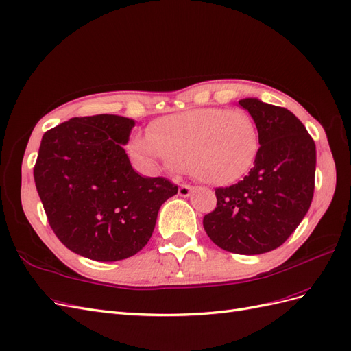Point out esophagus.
<instances>
[{"label": "esophagus", "mask_w": 351, "mask_h": 351, "mask_svg": "<svg viewBox=\"0 0 351 351\" xmlns=\"http://www.w3.org/2000/svg\"><path fill=\"white\" fill-rule=\"evenodd\" d=\"M192 192H193V187L189 186V184H182V186L178 187V195L183 196V197L189 196Z\"/></svg>", "instance_id": "obj_1"}]
</instances>
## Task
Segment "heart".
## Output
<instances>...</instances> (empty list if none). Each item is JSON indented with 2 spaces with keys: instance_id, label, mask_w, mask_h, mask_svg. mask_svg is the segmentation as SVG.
I'll return each instance as SVG.
<instances>
[{
  "instance_id": "b5f03b06",
  "label": "heart",
  "mask_w": 351,
  "mask_h": 351,
  "mask_svg": "<svg viewBox=\"0 0 351 351\" xmlns=\"http://www.w3.org/2000/svg\"><path fill=\"white\" fill-rule=\"evenodd\" d=\"M134 150L149 162L187 165L201 182L224 186L238 182L252 168L260 134L243 110L199 108L155 121L147 134L134 140Z\"/></svg>"
}]
</instances>
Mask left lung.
<instances>
[{"instance_id": "obj_1", "label": "left lung", "mask_w": 351, "mask_h": 351, "mask_svg": "<svg viewBox=\"0 0 351 351\" xmlns=\"http://www.w3.org/2000/svg\"><path fill=\"white\" fill-rule=\"evenodd\" d=\"M260 134V150L243 180L217 187L215 210L204 229L221 250L255 255L279 248L307 214L315 192L316 146L302 122L285 108L239 100Z\"/></svg>"}]
</instances>
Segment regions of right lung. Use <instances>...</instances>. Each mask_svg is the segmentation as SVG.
I'll return each mask as SVG.
<instances>
[{
	"mask_svg": "<svg viewBox=\"0 0 351 351\" xmlns=\"http://www.w3.org/2000/svg\"><path fill=\"white\" fill-rule=\"evenodd\" d=\"M134 121L118 115L72 118L43 136L34 167L38 195L59 241L82 257L118 261L149 242L160 205L178 187L141 177L122 145Z\"/></svg>",
	"mask_w": 351,
	"mask_h": 351,
	"instance_id": "right-lung-1",
	"label": "right lung"
}]
</instances>
